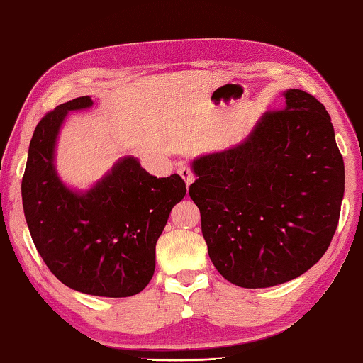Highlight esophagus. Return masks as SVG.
<instances>
[{
	"label": "esophagus",
	"mask_w": 363,
	"mask_h": 363,
	"mask_svg": "<svg viewBox=\"0 0 363 363\" xmlns=\"http://www.w3.org/2000/svg\"><path fill=\"white\" fill-rule=\"evenodd\" d=\"M177 173L181 174V177L184 181H186L187 187L191 184V181H194V173H191V169L189 167H181L179 169H177Z\"/></svg>",
	"instance_id": "esophagus-1"
}]
</instances>
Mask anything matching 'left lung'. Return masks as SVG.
Here are the masks:
<instances>
[{
  "mask_svg": "<svg viewBox=\"0 0 363 363\" xmlns=\"http://www.w3.org/2000/svg\"><path fill=\"white\" fill-rule=\"evenodd\" d=\"M244 143L196 159L189 195L212 264L233 285L269 288L307 272L335 234L345 163L315 96L285 92Z\"/></svg>",
  "mask_w": 363,
  "mask_h": 363,
  "instance_id": "8db88e82",
  "label": "left lung"
}]
</instances>
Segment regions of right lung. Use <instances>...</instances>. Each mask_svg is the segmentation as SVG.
Instances as JSON below:
<instances>
[{"label":"right lung","mask_w":363,"mask_h":363,"mask_svg":"<svg viewBox=\"0 0 363 363\" xmlns=\"http://www.w3.org/2000/svg\"><path fill=\"white\" fill-rule=\"evenodd\" d=\"M89 96L48 111L33 133L21 200L33 242L52 274L84 294L129 297L151 281L155 244L173 206L186 195L179 174L155 177L124 157L86 194L69 190L55 172L62 119L88 108Z\"/></svg>","instance_id":"add662e5"}]
</instances>
